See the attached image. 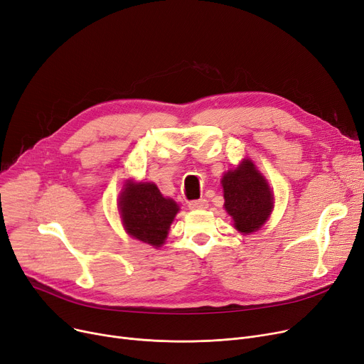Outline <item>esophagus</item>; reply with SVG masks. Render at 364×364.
Masks as SVG:
<instances>
[{
    "label": "esophagus",
    "mask_w": 364,
    "mask_h": 364,
    "mask_svg": "<svg viewBox=\"0 0 364 364\" xmlns=\"http://www.w3.org/2000/svg\"><path fill=\"white\" fill-rule=\"evenodd\" d=\"M188 208L192 211H200V209H206L208 208V202L205 199H198V200H192L188 203Z\"/></svg>",
    "instance_id": "esophagus-1"
}]
</instances>
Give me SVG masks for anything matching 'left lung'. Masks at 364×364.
Wrapping results in <instances>:
<instances>
[{
  "instance_id": "1",
  "label": "left lung",
  "mask_w": 364,
  "mask_h": 364,
  "mask_svg": "<svg viewBox=\"0 0 364 364\" xmlns=\"http://www.w3.org/2000/svg\"><path fill=\"white\" fill-rule=\"evenodd\" d=\"M224 208L237 232L250 235L269 220L273 211V192L251 159H243L221 178Z\"/></svg>"
}]
</instances>
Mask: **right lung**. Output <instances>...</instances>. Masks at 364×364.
Returning <instances> with one entry per match:
<instances>
[{
	"label": "right lung",
	"mask_w": 364,
	"mask_h": 364,
	"mask_svg": "<svg viewBox=\"0 0 364 364\" xmlns=\"http://www.w3.org/2000/svg\"><path fill=\"white\" fill-rule=\"evenodd\" d=\"M118 209L131 237L159 247L180 208L177 202L164 198L156 184L128 180L119 193Z\"/></svg>",
	"instance_id": "add662e5"
}]
</instances>
